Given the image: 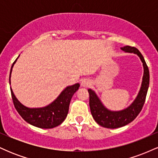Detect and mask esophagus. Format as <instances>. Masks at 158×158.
I'll return each mask as SVG.
<instances>
[{"mask_svg": "<svg viewBox=\"0 0 158 158\" xmlns=\"http://www.w3.org/2000/svg\"><path fill=\"white\" fill-rule=\"evenodd\" d=\"M90 84H91V83H90V80H88V79H83L81 83V85L82 87H84V88H87V87L90 85Z\"/></svg>", "mask_w": 158, "mask_h": 158, "instance_id": "1", "label": "esophagus"}]
</instances>
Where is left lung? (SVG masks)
Here are the masks:
<instances>
[{
    "instance_id": "obj_1",
    "label": "left lung",
    "mask_w": 158,
    "mask_h": 158,
    "mask_svg": "<svg viewBox=\"0 0 158 158\" xmlns=\"http://www.w3.org/2000/svg\"><path fill=\"white\" fill-rule=\"evenodd\" d=\"M121 49L126 52H133L139 56L143 62L144 73H143L140 90L135 100L129 107L119 111H111L107 109L101 102L100 99L97 97L95 92L91 89H88L90 96L89 105L90 112L94 120L99 126L107 128H117L125 126L132 122L137 117L144 105L148 85H149V71L144 58L140 52L135 47L125 46L121 48Z\"/></svg>"
}]
</instances>
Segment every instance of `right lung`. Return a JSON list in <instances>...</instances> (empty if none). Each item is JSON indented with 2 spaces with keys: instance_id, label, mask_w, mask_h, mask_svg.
<instances>
[{
  "instance_id": "right-lung-1",
  "label": "right lung",
  "mask_w": 158,
  "mask_h": 158,
  "mask_svg": "<svg viewBox=\"0 0 158 158\" xmlns=\"http://www.w3.org/2000/svg\"><path fill=\"white\" fill-rule=\"evenodd\" d=\"M18 57V58H19ZM17 59L12 65L10 74V77L13 65L17 61ZM79 83L67 87L60 94L56 100L51 104L39 108H30L23 106L15 97L12 88H10L12 94V101L15 109L21 116V117L32 126L41 128H52L59 126L63 123L68 114L69 105L73 95L79 88Z\"/></svg>"
}]
</instances>
